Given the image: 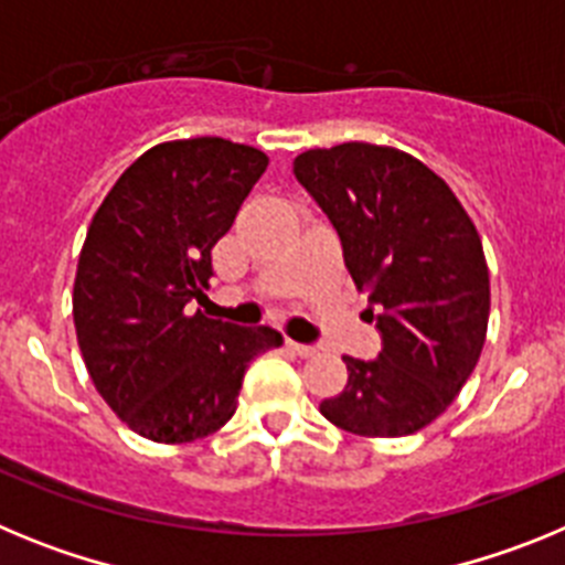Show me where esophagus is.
Here are the masks:
<instances>
[{"mask_svg":"<svg viewBox=\"0 0 565 565\" xmlns=\"http://www.w3.org/2000/svg\"><path fill=\"white\" fill-rule=\"evenodd\" d=\"M288 351H294L297 356H313L317 353V348L313 344H306V342H294V339H288Z\"/></svg>","mask_w":565,"mask_h":565,"instance_id":"obj_1","label":"esophagus"}]
</instances>
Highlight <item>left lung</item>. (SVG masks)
<instances>
[{
	"label": "left lung",
	"mask_w": 565,
	"mask_h": 565,
	"mask_svg": "<svg viewBox=\"0 0 565 565\" xmlns=\"http://www.w3.org/2000/svg\"><path fill=\"white\" fill-rule=\"evenodd\" d=\"M294 174L337 228L382 337L376 359L342 356L348 384L319 413L356 436L418 433L450 407L481 356L489 322L481 237L452 189L402 149L362 141L308 149Z\"/></svg>",
	"instance_id": "obj_1"
}]
</instances>
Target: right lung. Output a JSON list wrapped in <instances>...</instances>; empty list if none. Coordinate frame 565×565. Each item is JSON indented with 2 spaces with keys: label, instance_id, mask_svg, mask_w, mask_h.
I'll list each match as a JSON object with an SVG mask.
<instances>
[{
  "label": "right lung",
  "instance_id": "1",
  "mask_svg": "<svg viewBox=\"0 0 565 565\" xmlns=\"http://www.w3.org/2000/svg\"><path fill=\"white\" fill-rule=\"evenodd\" d=\"M268 158L226 138L167 141L115 181L89 223L73 322L89 379L129 430L158 444L212 436L237 411L268 326L189 317L206 297L212 248L266 172Z\"/></svg>",
  "mask_w": 565,
  "mask_h": 565
}]
</instances>
